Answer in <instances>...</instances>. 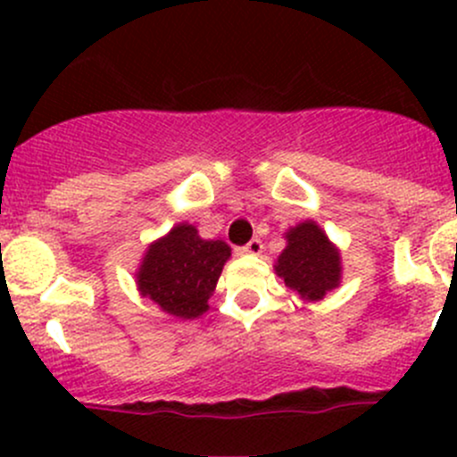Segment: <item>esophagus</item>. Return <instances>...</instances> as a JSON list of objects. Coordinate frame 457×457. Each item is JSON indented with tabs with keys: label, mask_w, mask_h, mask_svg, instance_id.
<instances>
[{
	"label": "esophagus",
	"mask_w": 457,
	"mask_h": 457,
	"mask_svg": "<svg viewBox=\"0 0 457 457\" xmlns=\"http://www.w3.org/2000/svg\"><path fill=\"white\" fill-rule=\"evenodd\" d=\"M243 252H245V254L258 256L262 252V241H261V238H252V241L247 243L245 247H243Z\"/></svg>",
	"instance_id": "obj_1"
}]
</instances>
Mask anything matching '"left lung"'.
<instances>
[{
    "mask_svg": "<svg viewBox=\"0 0 457 457\" xmlns=\"http://www.w3.org/2000/svg\"><path fill=\"white\" fill-rule=\"evenodd\" d=\"M285 250L274 270L303 301L318 303L343 280L340 250L316 220H303L285 232Z\"/></svg>",
    "mask_w": 457,
    "mask_h": 457,
    "instance_id": "left-lung-1",
    "label": "left lung"
}]
</instances>
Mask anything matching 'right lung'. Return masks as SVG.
<instances>
[{
  "instance_id": "add662e5",
  "label": "right lung",
  "mask_w": 457,
  "mask_h": 457,
  "mask_svg": "<svg viewBox=\"0 0 457 457\" xmlns=\"http://www.w3.org/2000/svg\"><path fill=\"white\" fill-rule=\"evenodd\" d=\"M229 256L225 241H207L195 225L179 223L147 245L135 271L137 289L168 316L192 320L210 310L207 301Z\"/></svg>"
}]
</instances>
